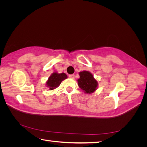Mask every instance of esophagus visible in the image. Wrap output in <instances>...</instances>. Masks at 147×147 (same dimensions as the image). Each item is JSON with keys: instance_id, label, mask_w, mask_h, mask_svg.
<instances>
[{"instance_id": "1", "label": "esophagus", "mask_w": 147, "mask_h": 147, "mask_svg": "<svg viewBox=\"0 0 147 147\" xmlns=\"http://www.w3.org/2000/svg\"><path fill=\"white\" fill-rule=\"evenodd\" d=\"M69 78H72V79H74V77H75V75H74V74H72V75H69Z\"/></svg>"}]
</instances>
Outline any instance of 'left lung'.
<instances>
[{"mask_svg":"<svg viewBox=\"0 0 147 147\" xmlns=\"http://www.w3.org/2000/svg\"><path fill=\"white\" fill-rule=\"evenodd\" d=\"M79 75L80 77L78 80L79 87L88 94L95 91L98 83L93 77V75L88 71H83L80 72Z\"/></svg>","mask_w":147,"mask_h":147,"instance_id":"8db88e82","label":"left lung"}]
</instances>
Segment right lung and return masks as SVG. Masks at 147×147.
Wrapping results in <instances>:
<instances>
[{
	"label": "right lung",
	"instance_id": "obj_1",
	"mask_svg": "<svg viewBox=\"0 0 147 147\" xmlns=\"http://www.w3.org/2000/svg\"><path fill=\"white\" fill-rule=\"evenodd\" d=\"M67 75L64 73L57 74L56 72L52 74L47 82V85L49 88V90H53L58 87L62 81L67 78Z\"/></svg>",
	"mask_w": 147,
	"mask_h": 147
}]
</instances>
